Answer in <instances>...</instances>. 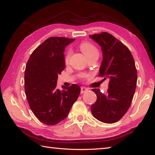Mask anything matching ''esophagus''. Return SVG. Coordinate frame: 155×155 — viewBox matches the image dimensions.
Instances as JSON below:
<instances>
[{
	"mask_svg": "<svg viewBox=\"0 0 155 155\" xmlns=\"http://www.w3.org/2000/svg\"><path fill=\"white\" fill-rule=\"evenodd\" d=\"M88 91V89L87 88H86V87H81V94H83V93H86V92H87Z\"/></svg>",
	"mask_w": 155,
	"mask_h": 155,
	"instance_id": "esophagus-1",
	"label": "esophagus"
}]
</instances>
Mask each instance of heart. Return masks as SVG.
<instances>
[{"mask_svg": "<svg viewBox=\"0 0 155 155\" xmlns=\"http://www.w3.org/2000/svg\"><path fill=\"white\" fill-rule=\"evenodd\" d=\"M81 51L83 52V53L86 55L87 57H89V56L92 55L93 54L98 53V49L95 47L93 44L90 43V42H84V43H83L81 45ZM71 54H72V51L71 49H69V50L67 51V54H66V57H65L66 62H68L69 58H70L71 56ZM82 77H87V75L83 74Z\"/></svg>", "mask_w": 155, "mask_h": 155, "instance_id": "b5f03b06", "label": "heart"}]
</instances>
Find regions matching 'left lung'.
<instances>
[{"label":"left lung","mask_w":155,"mask_h":155,"mask_svg":"<svg viewBox=\"0 0 155 155\" xmlns=\"http://www.w3.org/2000/svg\"><path fill=\"white\" fill-rule=\"evenodd\" d=\"M89 37L101 46L103 52L99 76L109 80L106 93L98 88L92 89L97 99L91 106V112L103 123H116L132 103L137 81L135 63L129 49L112 35L102 32Z\"/></svg>","instance_id":"left-lung-1"}]
</instances>
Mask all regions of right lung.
I'll return each instance as SVG.
<instances>
[{
	"label": "right lung",
	"instance_id": "1",
	"mask_svg": "<svg viewBox=\"0 0 155 155\" xmlns=\"http://www.w3.org/2000/svg\"><path fill=\"white\" fill-rule=\"evenodd\" d=\"M75 39L47 38L32 52L25 72V91L35 117L47 125H54L67 117L77 100L81 88L73 84L57 88L58 75L65 68L64 49Z\"/></svg>",
	"mask_w": 155,
	"mask_h": 155
}]
</instances>
